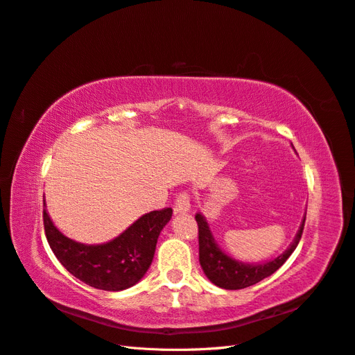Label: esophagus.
Returning a JSON list of instances; mask_svg holds the SVG:
<instances>
[{
	"instance_id": "34e87169",
	"label": "esophagus",
	"mask_w": 355,
	"mask_h": 355,
	"mask_svg": "<svg viewBox=\"0 0 355 355\" xmlns=\"http://www.w3.org/2000/svg\"><path fill=\"white\" fill-rule=\"evenodd\" d=\"M190 211V198L187 193H180L175 199L174 212L175 214H186Z\"/></svg>"
}]
</instances>
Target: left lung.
Masks as SVG:
<instances>
[{"label":"left lung","mask_w":355,"mask_h":355,"mask_svg":"<svg viewBox=\"0 0 355 355\" xmlns=\"http://www.w3.org/2000/svg\"><path fill=\"white\" fill-rule=\"evenodd\" d=\"M195 218L199 227V263L207 278L220 288L241 290L257 284V282L270 277L273 272H277L284 265L286 260L291 256V252L296 250L302 238L306 212L288 248L284 252H281L278 257L261 263H245L226 254L218 247L214 236H212L207 218L200 212H198Z\"/></svg>","instance_id":"obj_1"}]
</instances>
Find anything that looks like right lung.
I'll return each mask as SVG.
<instances>
[{
  "label": "right lung",
  "mask_w": 355,
  "mask_h": 355,
  "mask_svg": "<svg viewBox=\"0 0 355 355\" xmlns=\"http://www.w3.org/2000/svg\"><path fill=\"white\" fill-rule=\"evenodd\" d=\"M171 217V208L147 212L114 239L90 245L65 236L53 225L46 200L43 211L47 242L56 259L77 279L105 291L126 290L146 275L157 238Z\"/></svg>",
  "instance_id": "right-lung-1"
}]
</instances>
